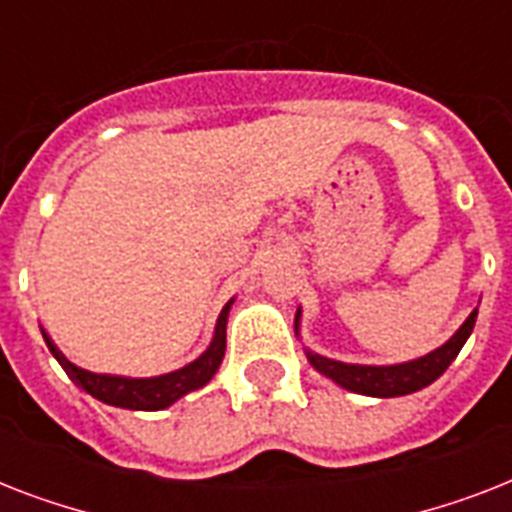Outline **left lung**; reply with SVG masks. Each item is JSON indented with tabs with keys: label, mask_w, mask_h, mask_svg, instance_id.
<instances>
[{
	"label": "left lung",
	"mask_w": 512,
	"mask_h": 512,
	"mask_svg": "<svg viewBox=\"0 0 512 512\" xmlns=\"http://www.w3.org/2000/svg\"><path fill=\"white\" fill-rule=\"evenodd\" d=\"M297 316H300V313H297ZM476 316H478V308L470 313L468 319H465V324L454 332V337L446 342V345L436 348L433 353H428V356L406 361V364H396V366L342 364V361H332V358H324L319 356V353H311V350H308V361H311L316 372L327 374L329 380H335L337 385H342L345 390H353V393H364V396H377V398L406 396V393L422 390L425 385L438 380V377L449 369V364L457 358V353H460L465 340H468L473 327H476Z\"/></svg>",
	"instance_id": "1"
}]
</instances>
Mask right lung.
<instances>
[{
  "instance_id": "add662e5",
  "label": "right lung",
  "mask_w": 512,
  "mask_h": 512,
  "mask_svg": "<svg viewBox=\"0 0 512 512\" xmlns=\"http://www.w3.org/2000/svg\"><path fill=\"white\" fill-rule=\"evenodd\" d=\"M228 308L231 303H225V308L217 316L215 337L209 342V348L201 353L193 364L177 369V372L162 374V377H148V380H132V377H111V374H92L87 369H79L68 361L58 350V345L44 335V342L58 364L66 369L71 380L90 393L92 398H98L103 404L122 406V409H138V412H159L175 404L177 398H183L185 393L207 385L215 377L217 366L225 356V321H228Z\"/></svg>"
}]
</instances>
